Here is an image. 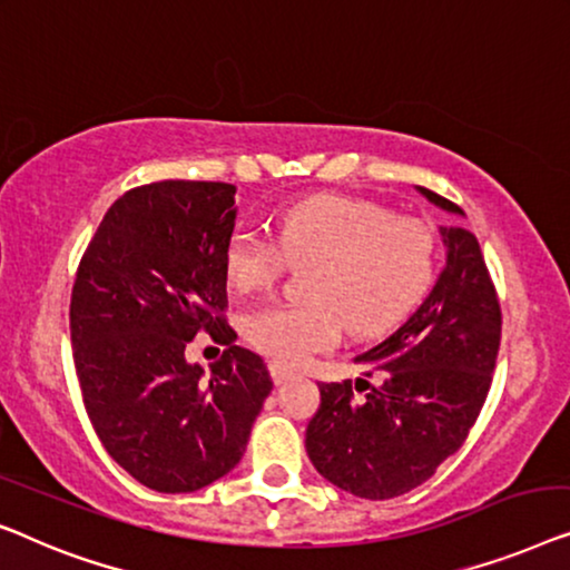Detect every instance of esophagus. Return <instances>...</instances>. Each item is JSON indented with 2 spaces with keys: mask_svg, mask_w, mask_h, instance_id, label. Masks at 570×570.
<instances>
[{
  "mask_svg": "<svg viewBox=\"0 0 570 570\" xmlns=\"http://www.w3.org/2000/svg\"><path fill=\"white\" fill-rule=\"evenodd\" d=\"M271 376H274V382L276 384H284L286 380H292V372H288L286 366H282V364H271Z\"/></svg>",
  "mask_w": 570,
  "mask_h": 570,
  "instance_id": "34e87169",
  "label": "esophagus"
}]
</instances>
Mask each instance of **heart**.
Masks as SVG:
<instances>
[{
	"label": "heart",
	"mask_w": 570,
	"mask_h": 570,
	"mask_svg": "<svg viewBox=\"0 0 570 570\" xmlns=\"http://www.w3.org/2000/svg\"><path fill=\"white\" fill-rule=\"evenodd\" d=\"M302 304L247 312L245 335L278 364H302L338 341L374 338L403 323L426 296L436 239L426 224L346 196H315L276 216V243L237 227L224 245V276L237 292H263L288 266H309Z\"/></svg>",
	"instance_id": "heart-1"
}]
</instances>
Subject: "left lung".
I'll list each match as a JSON object with an SVG mask.
<instances>
[{"mask_svg":"<svg viewBox=\"0 0 570 570\" xmlns=\"http://www.w3.org/2000/svg\"><path fill=\"white\" fill-rule=\"evenodd\" d=\"M415 190L464 216L434 190ZM439 235L446 266L434 288L390 338L354 358L374 368L380 384L366 382L364 397L351 382L320 384V407L304 434L320 475L358 499H395L426 483L468 439L491 390L501 343L493 282L472 232L454 224Z\"/></svg>","mask_w":570,"mask_h":570,"instance_id":"1","label":"left lung"}]
</instances>
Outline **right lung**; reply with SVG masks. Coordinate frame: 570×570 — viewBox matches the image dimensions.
I'll use <instances>...</instances> for the list:
<instances>
[{"instance_id": "1", "label": "right lung", "mask_w": 570, "mask_h": 570, "mask_svg": "<svg viewBox=\"0 0 570 570\" xmlns=\"http://www.w3.org/2000/svg\"><path fill=\"white\" fill-rule=\"evenodd\" d=\"M235 194L206 180L128 190L102 216L71 288V348L95 434L159 493L227 475L274 390L263 358L232 346L222 317ZM198 330L230 343L208 377L185 358Z\"/></svg>"}]
</instances>
